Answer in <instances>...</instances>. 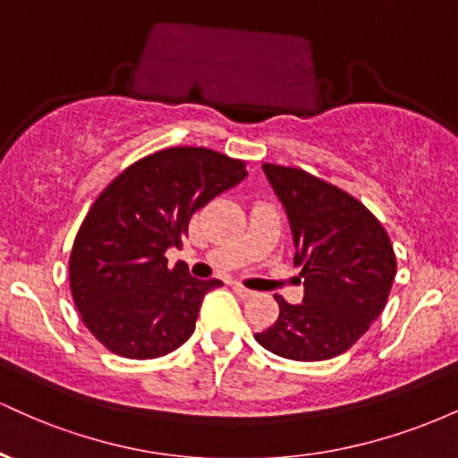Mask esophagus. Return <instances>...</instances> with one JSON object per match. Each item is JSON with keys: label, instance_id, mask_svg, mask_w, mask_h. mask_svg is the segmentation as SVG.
<instances>
[{"label": "esophagus", "instance_id": "obj_1", "mask_svg": "<svg viewBox=\"0 0 458 458\" xmlns=\"http://www.w3.org/2000/svg\"><path fill=\"white\" fill-rule=\"evenodd\" d=\"M233 288H234V293H236V295H239V297H243V299H250V297H254V295H256L254 291H250V288H245L243 284H234Z\"/></svg>", "mask_w": 458, "mask_h": 458}]
</instances>
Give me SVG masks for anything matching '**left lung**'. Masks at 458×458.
I'll return each mask as SVG.
<instances>
[{
    "label": "left lung",
    "instance_id": "1",
    "mask_svg": "<svg viewBox=\"0 0 458 458\" xmlns=\"http://www.w3.org/2000/svg\"><path fill=\"white\" fill-rule=\"evenodd\" d=\"M286 208L303 301L276 295L280 317L254 338L271 353L323 361L344 353L383 312L396 277L390 236L360 199L299 167L262 165Z\"/></svg>",
    "mask_w": 458,
    "mask_h": 458
}]
</instances>
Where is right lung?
Returning a JSON list of instances; mask_svg holds the SVG:
<instances>
[{"label":"right lung","mask_w":458,"mask_h":458,"mask_svg":"<svg viewBox=\"0 0 458 458\" xmlns=\"http://www.w3.org/2000/svg\"><path fill=\"white\" fill-rule=\"evenodd\" d=\"M247 176L245 161L174 146L135 161L103 189L68 260L72 301L105 349L129 360L172 353L196 329L202 299L219 280L167 267L191 215Z\"/></svg>","instance_id":"add662e5"}]
</instances>
